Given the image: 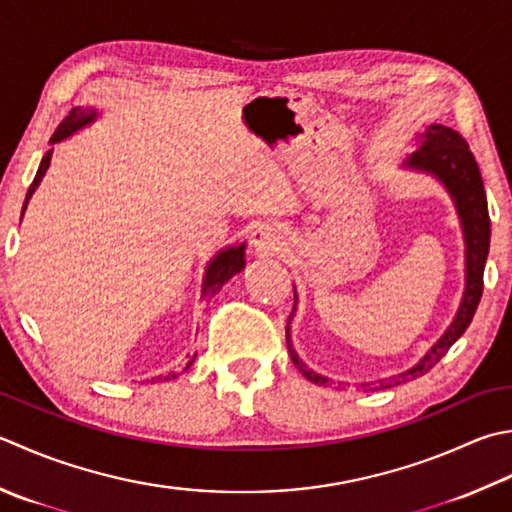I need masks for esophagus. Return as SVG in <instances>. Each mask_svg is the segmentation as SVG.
Segmentation results:
<instances>
[{
  "instance_id": "obj_1",
  "label": "esophagus",
  "mask_w": 512,
  "mask_h": 512,
  "mask_svg": "<svg viewBox=\"0 0 512 512\" xmlns=\"http://www.w3.org/2000/svg\"><path fill=\"white\" fill-rule=\"evenodd\" d=\"M250 239H253V246L257 250H262V253H268V255H275L288 244V230L279 222H262L255 226Z\"/></svg>"
}]
</instances>
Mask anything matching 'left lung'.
Instances as JSON below:
<instances>
[{"label":"left lung","instance_id":"obj_1","mask_svg":"<svg viewBox=\"0 0 512 512\" xmlns=\"http://www.w3.org/2000/svg\"><path fill=\"white\" fill-rule=\"evenodd\" d=\"M413 146L415 150L404 159L402 168L410 170V173H419V175H428L437 179V182L446 188L450 199H453L459 224H462L464 246H466L464 295H462V302H459L453 322H450V326L444 330V335L428 348V353L419 359L415 366L402 370L399 375L377 379V382H364L362 384L364 390H382V388L404 384L408 379H417L426 375L428 370L448 353V348L466 333V328L470 326V322H473V315L484 290V266H486L488 246H490V217H488L482 173H479L475 157L470 153L464 137L455 133L453 128L442 126V124H430L424 133H419L415 137ZM295 306H297V293H295ZM295 306L286 324V346H288L290 359H293V364L297 366L299 373L308 379V382L319 384V386L333 384V379L315 373L313 368H308L302 359H299L297 350L293 348L290 322H293Z\"/></svg>","mask_w":512,"mask_h":512}]
</instances>
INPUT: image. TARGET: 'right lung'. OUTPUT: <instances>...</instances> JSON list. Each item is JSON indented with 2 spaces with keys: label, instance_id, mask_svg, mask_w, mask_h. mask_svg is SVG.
<instances>
[{
  "label": "right lung",
  "instance_id": "obj_1",
  "mask_svg": "<svg viewBox=\"0 0 512 512\" xmlns=\"http://www.w3.org/2000/svg\"><path fill=\"white\" fill-rule=\"evenodd\" d=\"M97 117H99L97 108L75 106L73 110H70L64 122L57 126L55 135L50 137V144L64 142L66 137L75 135L77 130H82V128L93 124ZM50 157H53V148H50L48 153L42 157V164H39V168H37V175L33 179V184H30V188H28L26 202H24V208H22V217H24V210H26V206L30 202V197H33L37 186L42 184V179H44L46 170L50 166ZM244 266H246V244H233V246H226V248L219 250V253H215V257L206 264V273H204V282H202V297H213L215 293H219V288H222L233 275L242 273ZM195 357H197V353L190 357V362L186 364L184 370H188L190 366H193ZM175 377H177V373H166V375L153 377V379H150V382H170V379H175Z\"/></svg>",
  "mask_w": 512,
  "mask_h": 512
}]
</instances>
